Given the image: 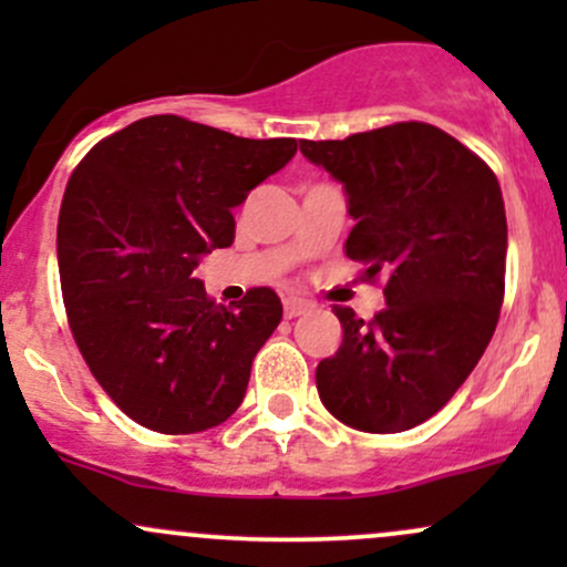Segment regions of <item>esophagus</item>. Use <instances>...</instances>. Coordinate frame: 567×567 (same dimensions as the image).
<instances>
[{
	"label": "esophagus",
	"mask_w": 567,
	"mask_h": 567,
	"mask_svg": "<svg viewBox=\"0 0 567 567\" xmlns=\"http://www.w3.org/2000/svg\"><path fill=\"white\" fill-rule=\"evenodd\" d=\"M282 309H285V317H288V320H292V317L303 315V311L309 309V303H306L303 298H285Z\"/></svg>",
	"instance_id": "34e87169"
}]
</instances>
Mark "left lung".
<instances>
[{
	"mask_svg": "<svg viewBox=\"0 0 567 567\" xmlns=\"http://www.w3.org/2000/svg\"><path fill=\"white\" fill-rule=\"evenodd\" d=\"M301 154L343 184L347 256L383 277L365 322L333 306L343 341L317 365V392L341 424L394 434L424 424L480 362L504 303L506 213L477 154L426 122L301 141Z\"/></svg>",
	"mask_w": 567,
	"mask_h": 567,
	"instance_id": "8db88e82",
	"label": "left lung"
}]
</instances>
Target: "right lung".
Masks as SVG:
<instances>
[{
    "label": "right lung",
    "instance_id": "add662e5",
    "mask_svg": "<svg viewBox=\"0 0 567 567\" xmlns=\"http://www.w3.org/2000/svg\"><path fill=\"white\" fill-rule=\"evenodd\" d=\"M298 152L159 114L95 143L58 216L63 303L90 373L135 424L194 434L243 402L282 320L271 288L210 301L202 256L234 243L231 210Z\"/></svg>",
    "mask_w": 567,
    "mask_h": 567
}]
</instances>
